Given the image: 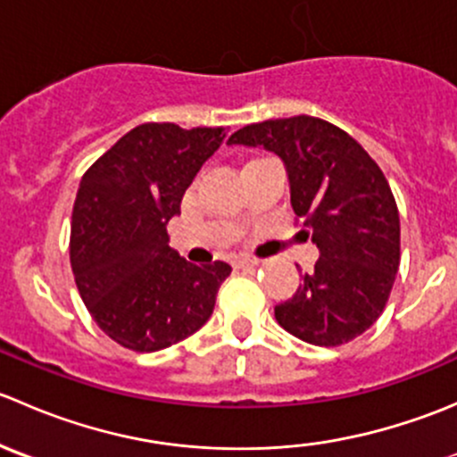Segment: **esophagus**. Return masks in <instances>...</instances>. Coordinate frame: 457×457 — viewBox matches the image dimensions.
<instances>
[{"label":"esophagus","mask_w":457,"mask_h":457,"mask_svg":"<svg viewBox=\"0 0 457 457\" xmlns=\"http://www.w3.org/2000/svg\"><path fill=\"white\" fill-rule=\"evenodd\" d=\"M237 265L238 267H256V265H261V261H258V258H252V256H241L237 261Z\"/></svg>","instance_id":"obj_1"}]
</instances>
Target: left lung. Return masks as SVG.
I'll return each instance as SVG.
<instances>
[{
  "label": "left lung",
  "instance_id": "1",
  "mask_svg": "<svg viewBox=\"0 0 457 457\" xmlns=\"http://www.w3.org/2000/svg\"><path fill=\"white\" fill-rule=\"evenodd\" d=\"M228 143L283 161L294 212L320 252L296 294L274 307L278 325L318 347L370 329L400 265L398 207L376 161L347 132L307 114L252 123Z\"/></svg>",
  "mask_w": 457,
  "mask_h": 457
}]
</instances>
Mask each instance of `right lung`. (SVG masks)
Returning <instances> with one entry per match:
<instances>
[{
    "label": "right lung",
    "instance_id": "1",
    "mask_svg": "<svg viewBox=\"0 0 457 457\" xmlns=\"http://www.w3.org/2000/svg\"><path fill=\"white\" fill-rule=\"evenodd\" d=\"M225 128L143 123L79 183L71 265L87 312L121 347L159 352L201 329L232 267L192 265L170 247L168 223Z\"/></svg>",
    "mask_w": 457,
    "mask_h": 457
}]
</instances>
